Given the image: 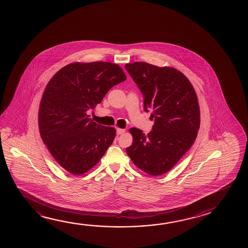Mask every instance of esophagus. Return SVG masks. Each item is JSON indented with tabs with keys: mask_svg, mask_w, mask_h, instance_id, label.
I'll use <instances>...</instances> for the list:
<instances>
[{
	"mask_svg": "<svg viewBox=\"0 0 248 248\" xmlns=\"http://www.w3.org/2000/svg\"><path fill=\"white\" fill-rule=\"evenodd\" d=\"M124 132H125L124 129H120V128L117 129V134L118 135L123 134V133H124Z\"/></svg>",
	"mask_w": 248,
	"mask_h": 248,
	"instance_id": "esophagus-1",
	"label": "esophagus"
}]
</instances>
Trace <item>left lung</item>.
Instances as JSON below:
<instances>
[{"label": "left lung", "instance_id": "1", "mask_svg": "<svg viewBox=\"0 0 248 248\" xmlns=\"http://www.w3.org/2000/svg\"><path fill=\"white\" fill-rule=\"evenodd\" d=\"M143 95V108L155 118L147 135L137 128L129 130L133 137L126 149L135 165L150 175L170 170L190 149L201 124L199 102L187 78L170 66L160 67L146 62L125 64Z\"/></svg>", "mask_w": 248, "mask_h": 248}]
</instances>
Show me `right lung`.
<instances>
[{
	"mask_svg": "<svg viewBox=\"0 0 248 248\" xmlns=\"http://www.w3.org/2000/svg\"><path fill=\"white\" fill-rule=\"evenodd\" d=\"M125 79L117 64L73 62L59 70L46 86L38 115L40 134L58 164L72 175L93 168L113 142L115 128L94 122L88 110Z\"/></svg>",
	"mask_w": 248,
	"mask_h": 248,
	"instance_id": "add662e5",
	"label": "right lung"
}]
</instances>
